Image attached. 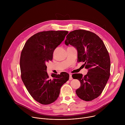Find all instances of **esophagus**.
Returning a JSON list of instances; mask_svg holds the SVG:
<instances>
[{"instance_id": "1", "label": "esophagus", "mask_w": 125, "mask_h": 125, "mask_svg": "<svg viewBox=\"0 0 125 125\" xmlns=\"http://www.w3.org/2000/svg\"><path fill=\"white\" fill-rule=\"evenodd\" d=\"M73 79L72 74H70V77H69V80H72Z\"/></svg>"}]
</instances>
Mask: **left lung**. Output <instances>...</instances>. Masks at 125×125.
Masks as SVG:
<instances>
[{
  "mask_svg": "<svg viewBox=\"0 0 125 125\" xmlns=\"http://www.w3.org/2000/svg\"><path fill=\"white\" fill-rule=\"evenodd\" d=\"M65 43L77 49L78 61L84 62L83 65L88 69L84 76L82 74L72 76L81 83L76 93L83 100L92 101L101 94L109 78L110 59L108 52L97 35L83 30L70 32Z\"/></svg>",
  "mask_w": 125,
  "mask_h": 125,
  "instance_id": "1",
  "label": "left lung"
}]
</instances>
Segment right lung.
<instances>
[{
  "label": "right lung",
  "instance_id": "1",
  "mask_svg": "<svg viewBox=\"0 0 125 125\" xmlns=\"http://www.w3.org/2000/svg\"><path fill=\"white\" fill-rule=\"evenodd\" d=\"M68 31H48L33 35L26 42L21 52V78L32 98L38 102L49 104L58 97L60 88L69 78V75L47 73L45 63L52 60L55 49L64 41Z\"/></svg>",
  "mask_w": 125,
  "mask_h": 125
}]
</instances>
